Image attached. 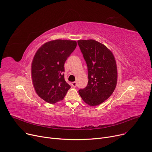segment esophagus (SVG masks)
Here are the masks:
<instances>
[{"label": "esophagus", "mask_w": 152, "mask_h": 152, "mask_svg": "<svg viewBox=\"0 0 152 152\" xmlns=\"http://www.w3.org/2000/svg\"><path fill=\"white\" fill-rule=\"evenodd\" d=\"M71 86L74 87H76L77 86V83L76 82H73L71 83Z\"/></svg>", "instance_id": "esophagus-1"}]
</instances>
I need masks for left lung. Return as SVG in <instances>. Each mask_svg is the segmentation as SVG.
<instances>
[{"instance_id":"left-lung-1","label":"left lung","mask_w":152,"mask_h":152,"mask_svg":"<svg viewBox=\"0 0 152 152\" xmlns=\"http://www.w3.org/2000/svg\"><path fill=\"white\" fill-rule=\"evenodd\" d=\"M88 71V83L79 90L82 99L97 106L113 94L117 83V67L114 56L103 44L92 39L77 41Z\"/></svg>"}]
</instances>
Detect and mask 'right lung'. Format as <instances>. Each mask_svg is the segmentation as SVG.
Returning <instances> with one entry per match:
<instances>
[{
    "instance_id": "right-lung-1",
    "label": "right lung",
    "mask_w": 152,
    "mask_h": 152,
    "mask_svg": "<svg viewBox=\"0 0 152 152\" xmlns=\"http://www.w3.org/2000/svg\"><path fill=\"white\" fill-rule=\"evenodd\" d=\"M76 45L75 41L57 39L44 44L36 52L31 65L32 80L36 93L45 102L63 100L70 89L64 77V65Z\"/></svg>"
}]
</instances>
